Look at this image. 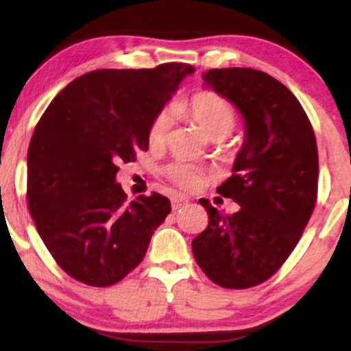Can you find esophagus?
Here are the masks:
<instances>
[{"label": "esophagus", "instance_id": "1", "mask_svg": "<svg viewBox=\"0 0 351 351\" xmlns=\"http://www.w3.org/2000/svg\"><path fill=\"white\" fill-rule=\"evenodd\" d=\"M171 204H172V209L177 210L179 208H184V206L189 204V199H186L185 196H172Z\"/></svg>", "mask_w": 351, "mask_h": 351}]
</instances>
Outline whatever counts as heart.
<instances>
[{
    "label": "heart",
    "mask_w": 351,
    "mask_h": 351,
    "mask_svg": "<svg viewBox=\"0 0 351 351\" xmlns=\"http://www.w3.org/2000/svg\"><path fill=\"white\" fill-rule=\"evenodd\" d=\"M184 112L210 141H223L237 126V110L230 100L215 93H199L190 99L189 104L177 107ZM172 126V110L165 108L153 118L148 129V141L153 145L166 141ZM166 176L180 189L193 190L204 184L206 174L199 167L174 162L166 169Z\"/></svg>",
    "instance_id": "b5f03b06"
}]
</instances>
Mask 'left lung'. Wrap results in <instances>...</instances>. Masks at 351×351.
Returning a JSON list of instances; mask_svg holds the SVG:
<instances>
[{"label":"left lung","instance_id":"left-lung-1","mask_svg":"<svg viewBox=\"0 0 351 351\" xmlns=\"http://www.w3.org/2000/svg\"><path fill=\"white\" fill-rule=\"evenodd\" d=\"M203 80L241 112L246 136L233 176L217 189L239 209L223 214L199 201L209 223L191 249L210 281L247 289L280 270L308 223L318 195V147L299 100L265 71L213 69Z\"/></svg>","mask_w":351,"mask_h":351}]
</instances>
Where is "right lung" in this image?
<instances>
[{
  "label": "right lung",
  "mask_w": 351,
  "mask_h": 351,
  "mask_svg": "<svg viewBox=\"0 0 351 351\" xmlns=\"http://www.w3.org/2000/svg\"><path fill=\"white\" fill-rule=\"evenodd\" d=\"M189 64L94 70L43 113L27 156V203L47 251L76 281L107 287L132 271L171 213L166 196L128 201L117 172L148 150V129Z\"/></svg>",
  "instance_id": "right-lung-1"
}]
</instances>
